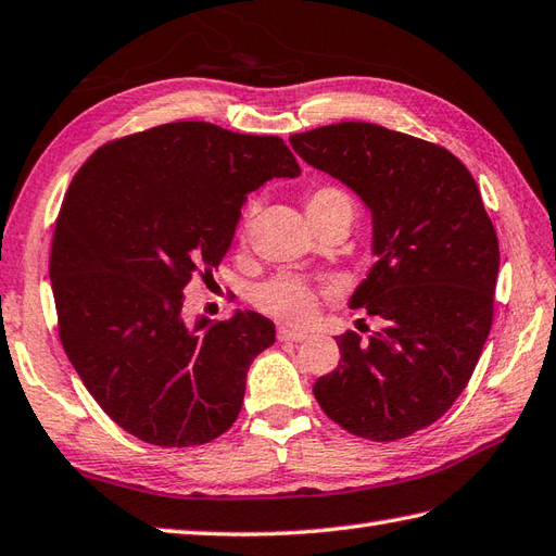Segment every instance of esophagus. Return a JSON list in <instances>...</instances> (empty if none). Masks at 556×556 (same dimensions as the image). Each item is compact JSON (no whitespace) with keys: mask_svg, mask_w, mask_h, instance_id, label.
<instances>
[{"mask_svg":"<svg viewBox=\"0 0 556 556\" xmlns=\"http://www.w3.org/2000/svg\"><path fill=\"white\" fill-rule=\"evenodd\" d=\"M306 338V332H302V330H290V328H278V340H282V342H304Z\"/></svg>","mask_w":556,"mask_h":556,"instance_id":"1","label":"esophagus"}]
</instances>
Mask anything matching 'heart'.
Instances as JSON below:
<instances>
[{"instance_id": "obj_1", "label": "heart", "mask_w": 556, "mask_h": 556, "mask_svg": "<svg viewBox=\"0 0 556 556\" xmlns=\"http://www.w3.org/2000/svg\"><path fill=\"white\" fill-rule=\"evenodd\" d=\"M306 214L314 220V226L332 216H340L350 224L354 216V202L338 185H314L306 194ZM254 206L247 208L242 216V232L250 226ZM338 288L332 282H312L300 276H278L256 290L254 302L268 316L292 326H304L316 316L320 302L332 300Z\"/></svg>"}]
</instances>
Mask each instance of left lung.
<instances>
[{"label": "left lung", "instance_id": "8db88e82", "mask_svg": "<svg viewBox=\"0 0 556 556\" xmlns=\"http://www.w3.org/2000/svg\"><path fill=\"white\" fill-rule=\"evenodd\" d=\"M290 144L371 208L378 256L350 306L380 328L336 338L340 364L316 380L314 397L352 435L409 438L450 409L483 352L495 226L473 176L440 144L359 121L298 132Z\"/></svg>", "mask_w": 556, "mask_h": 556}]
</instances>
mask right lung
<instances>
[{"mask_svg":"<svg viewBox=\"0 0 556 556\" xmlns=\"http://www.w3.org/2000/svg\"><path fill=\"white\" fill-rule=\"evenodd\" d=\"M294 176L298 159L276 135L204 121L111 140L73 176L49 256L59 338L130 435L192 447L236 424L247 371L276 326L256 312L188 326L182 292L224 262L247 194Z\"/></svg>","mask_w":556,"mask_h":556,"instance_id":"add662e5","label":"right lung"}]
</instances>
